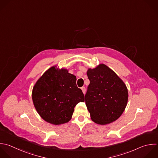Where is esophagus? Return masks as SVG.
<instances>
[{
    "instance_id": "1",
    "label": "esophagus",
    "mask_w": 158,
    "mask_h": 158,
    "mask_svg": "<svg viewBox=\"0 0 158 158\" xmlns=\"http://www.w3.org/2000/svg\"><path fill=\"white\" fill-rule=\"evenodd\" d=\"M81 89L83 93L84 94H85V93H86V88H85V86H83V87H81Z\"/></svg>"
}]
</instances>
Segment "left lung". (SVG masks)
Segmentation results:
<instances>
[{"instance_id": "obj_1", "label": "left lung", "mask_w": 158, "mask_h": 158, "mask_svg": "<svg viewBox=\"0 0 158 158\" xmlns=\"http://www.w3.org/2000/svg\"><path fill=\"white\" fill-rule=\"evenodd\" d=\"M87 75L90 83L84 101L91 120L100 125L116 120L127 104L126 85L104 64H99L95 69H89Z\"/></svg>"}]
</instances>
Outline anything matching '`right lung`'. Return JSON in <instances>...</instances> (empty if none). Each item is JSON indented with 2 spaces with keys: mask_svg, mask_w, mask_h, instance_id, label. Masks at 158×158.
<instances>
[{
  "mask_svg": "<svg viewBox=\"0 0 158 158\" xmlns=\"http://www.w3.org/2000/svg\"><path fill=\"white\" fill-rule=\"evenodd\" d=\"M76 77L66 69H49L33 87L32 99L40 115L46 122L60 125L72 118L75 106L84 102Z\"/></svg>",
  "mask_w": 158,
  "mask_h": 158,
  "instance_id": "right-lung-1",
  "label": "right lung"
}]
</instances>
